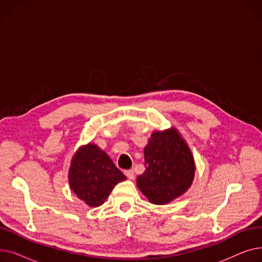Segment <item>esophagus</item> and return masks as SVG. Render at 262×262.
<instances>
[{"label":"esophagus","instance_id":"esophagus-1","mask_svg":"<svg viewBox=\"0 0 262 262\" xmlns=\"http://www.w3.org/2000/svg\"><path fill=\"white\" fill-rule=\"evenodd\" d=\"M124 174H125V175L127 176L128 180H130V181H134V180H135V173H134L133 170H126V171H124Z\"/></svg>","mask_w":262,"mask_h":262}]
</instances>
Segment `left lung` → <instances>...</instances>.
<instances>
[{"label":"left lung","instance_id":"8db88e82","mask_svg":"<svg viewBox=\"0 0 262 262\" xmlns=\"http://www.w3.org/2000/svg\"><path fill=\"white\" fill-rule=\"evenodd\" d=\"M143 174L137 177V187L149 203L166 205L182 196L195 175L193 154L175 127L155 130L144 147Z\"/></svg>","mask_w":262,"mask_h":262}]
</instances>
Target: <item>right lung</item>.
<instances>
[{"label":"right lung","mask_w":262,"mask_h":262,"mask_svg":"<svg viewBox=\"0 0 262 262\" xmlns=\"http://www.w3.org/2000/svg\"><path fill=\"white\" fill-rule=\"evenodd\" d=\"M73 193L89 207H99L115 186L126 180L106 152L93 142L81 145L74 153L68 172Z\"/></svg>","instance_id":"right-lung-1"}]
</instances>
